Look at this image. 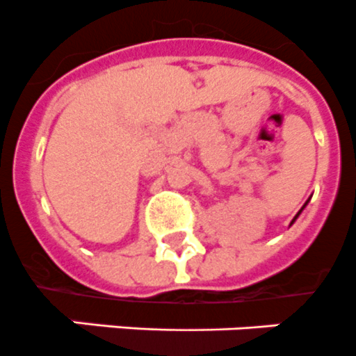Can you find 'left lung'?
<instances>
[{"instance_id": "1", "label": "left lung", "mask_w": 356, "mask_h": 356, "mask_svg": "<svg viewBox=\"0 0 356 356\" xmlns=\"http://www.w3.org/2000/svg\"><path fill=\"white\" fill-rule=\"evenodd\" d=\"M307 203H309V200H307ZM307 203H305V204H304V207L300 208V211H298V213H296V215H295V218H293V220H291V224H295V220H296V218H298V215H300V213H302V210H304V208H305V207H307ZM291 224H289V226H291Z\"/></svg>"}]
</instances>
